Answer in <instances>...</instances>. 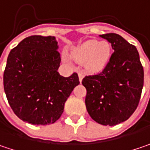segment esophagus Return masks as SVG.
<instances>
[{"mask_svg":"<svg viewBox=\"0 0 150 150\" xmlns=\"http://www.w3.org/2000/svg\"><path fill=\"white\" fill-rule=\"evenodd\" d=\"M78 75H79V80H80V82L82 81V79L84 78V74L82 72H79L78 73Z\"/></svg>","mask_w":150,"mask_h":150,"instance_id":"obj_1","label":"esophagus"}]
</instances>
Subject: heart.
<instances>
[{
	"mask_svg": "<svg viewBox=\"0 0 150 150\" xmlns=\"http://www.w3.org/2000/svg\"><path fill=\"white\" fill-rule=\"evenodd\" d=\"M73 57L79 63L86 64L91 72L103 70L109 63L111 55V47L108 41L91 40L86 41L72 52Z\"/></svg>",
	"mask_w": 150,
	"mask_h": 150,
	"instance_id": "heart-1",
	"label": "heart"
}]
</instances>
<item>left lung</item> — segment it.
Listing matches in <instances>:
<instances>
[{
	"instance_id": "left-lung-1",
	"label": "left lung",
	"mask_w": 150,
	"mask_h": 150,
	"mask_svg": "<svg viewBox=\"0 0 150 150\" xmlns=\"http://www.w3.org/2000/svg\"><path fill=\"white\" fill-rule=\"evenodd\" d=\"M115 51L100 73L86 75V107L96 122L115 126L137 108L144 86V68L136 47L115 33L100 35Z\"/></svg>"
}]
</instances>
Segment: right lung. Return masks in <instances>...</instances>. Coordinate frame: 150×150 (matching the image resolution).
<instances>
[{
  "instance_id": "add662e5",
  "label": "right lung",
  "mask_w": 150,
  "mask_h": 150,
  "mask_svg": "<svg viewBox=\"0 0 150 150\" xmlns=\"http://www.w3.org/2000/svg\"><path fill=\"white\" fill-rule=\"evenodd\" d=\"M54 36L31 35L11 50L3 75L6 98L14 114L32 125L52 124L80 84L77 73L59 75L61 57Z\"/></svg>"
}]
</instances>
